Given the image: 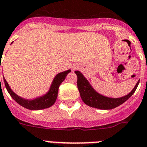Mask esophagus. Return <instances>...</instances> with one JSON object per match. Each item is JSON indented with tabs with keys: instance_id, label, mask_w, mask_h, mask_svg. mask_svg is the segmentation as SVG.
<instances>
[{
	"instance_id": "esophagus-1",
	"label": "esophagus",
	"mask_w": 147,
	"mask_h": 147,
	"mask_svg": "<svg viewBox=\"0 0 147 147\" xmlns=\"http://www.w3.org/2000/svg\"><path fill=\"white\" fill-rule=\"evenodd\" d=\"M73 68H74V70H75V69H76V67H73Z\"/></svg>"
}]
</instances>
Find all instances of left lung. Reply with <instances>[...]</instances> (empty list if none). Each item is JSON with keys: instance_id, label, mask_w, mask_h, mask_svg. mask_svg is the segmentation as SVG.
Masks as SVG:
<instances>
[{"instance_id": "left-lung-1", "label": "left lung", "mask_w": 147, "mask_h": 147, "mask_svg": "<svg viewBox=\"0 0 147 147\" xmlns=\"http://www.w3.org/2000/svg\"><path fill=\"white\" fill-rule=\"evenodd\" d=\"M75 74L77 76V87L82 101L87 106L102 110L113 109L126 102L135 93L140 82V80L138 81L134 88L128 94L121 97L114 98L104 96L97 92L80 71H75Z\"/></svg>"}]
</instances>
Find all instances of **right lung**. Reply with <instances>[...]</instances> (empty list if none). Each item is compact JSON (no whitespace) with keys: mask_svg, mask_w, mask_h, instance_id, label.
<instances>
[{"mask_svg":"<svg viewBox=\"0 0 147 147\" xmlns=\"http://www.w3.org/2000/svg\"><path fill=\"white\" fill-rule=\"evenodd\" d=\"M71 71V69H69L67 71H65L63 72L57 74L54 77V79H53V80L48 91L45 94L41 95L40 96H37L34 99H31V100L23 98V97L16 94V93L14 92L11 89V88L9 87L8 82H7V80H5L4 77H3V81H4L5 86H6V88H7L9 94H10L12 99L19 104L20 106H23L24 108H26V109L30 110H41L51 107L55 103L57 96H58L59 87L61 82L65 80L66 76Z\"/></svg>","mask_w":147,"mask_h":147,"instance_id":"obj_1","label":"right lung"}]
</instances>
